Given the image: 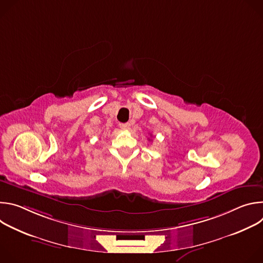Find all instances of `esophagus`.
<instances>
[{
    "label": "esophagus",
    "mask_w": 263,
    "mask_h": 263,
    "mask_svg": "<svg viewBox=\"0 0 263 263\" xmlns=\"http://www.w3.org/2000/svg\"><path fill=\"white\" fill-rule=\"evenodd\" d=\"M120 127H121L123 130H129V129H130V124H129V123L120 124Z\"/></svg>",
    "instance_id": "34e87169"
}]
</instances>
